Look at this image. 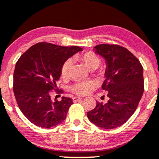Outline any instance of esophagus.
<instances>
[{
	"label": "esophagus",
	"instance_id": "obj_1",
	"mask_svg": "<svg viewBox=\"0 0 159 159\" xmlns=\"http://www.w3.org/2000/svg\"><path fill=\"white\" fill-rule=\"evenodd\" d=\"M83 100V98H79V97H75L73 98V102H78V101H80V100Z\"/></svg>",
	"mask_w": 159,
	"mask_h": 159
}]
</instances>
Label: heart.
I'll return each mask as SVG.
<instances>
[{
  "label": "heart",
  "instance_id": "obj_1",
  "mask_svg": "<svg viewBox=\"0 0 159 159\" xmlns=\"http://www.w3.org/2000/svg\"><path fill=\"white\" fill-rule=\"evenodd\" d=\"M78 59L84 64L86 68L89 70H94L100 65V59L92 52H86L82 56L78 57ZM73 66V61L68 59L66 61L61 67V77L66 78L69 76V74ZM95 87V84L92 81H84L78 82L71 87V90L74 93L78 95H86Z\"/></svg>",
  "mask_w": 159,
  "mask_h": 159
}]
</instances>
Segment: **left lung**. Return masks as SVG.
<instances>
[{
	"instance_id": "1",
	"label": "left lung",
	"mask_w": 159,
	"mask_h": 159,
	"mask_svg": "<svg viewBox=\"0 0 159 159\" xmlns=\"http://www.w3.org/2000/svg\"><path fill=\"white\" fill-rule=\"evenodd\" d=\"M106 63L105 81L102 89L108 101H97L87 112L90 122L105 129L120 127L133 115L144 92L143 67L133 54L122 46L102 44L93 48Z\"/></svg>"
}]
</instances>
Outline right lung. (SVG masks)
Here are the masks:
<instances>
[{
    "label": "right lung",
    "instance_id": "add662e5",
    "mask_svg": "<svg viewBox=\"0 0 159 159\" xmlns=\"http://www.w3.org/2000/svg\"><path fill=\"white\" fill-rule=\"evenodd\" d=\"M82 49L39 43L20 57L14 72V94L22 113L31 123L49 128L66 119L73 100L63 96L60 101L53 100L50 91L56 88L64 63Z\"/></svg>",
    "mask_w": 159,
    "mask_h": 159
}]
</instances>
